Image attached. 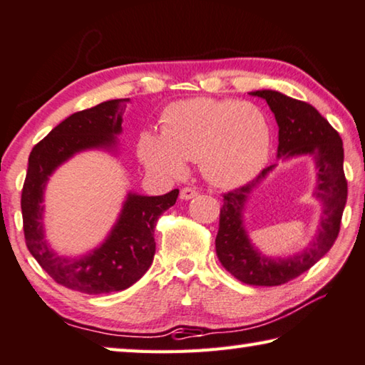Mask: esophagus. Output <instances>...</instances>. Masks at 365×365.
<instances>
[{
    "label": "esophagus",
    "mask_w": 365,
    "mask_h": 365,
    "mask_svg": "<svg viewBox=\"0 0 365 365\" xmlns=\"http://www.w3.org/2000/svg\"><path fill=\"white\" fill-rule=\"evenodd\" d=\"M196 195H197V191H196L195 188L187 187V188H182V190H180V200H183V201L193 200V197H195Z\"/></svg>",
    "instance_id": "esophagus-1"
}]
</instances>
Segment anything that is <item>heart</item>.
<instances>
[{
	"label": "heart",
	"instance_id": "heart-1",
	"mask_svg": "<svg viewBox=\"0 0 365 365\" xmlns=\"http://www.w3.org/2000/svg\"><path fill=\"white\" fill-rule=\"evenodd\" d=\"M270 146V123L257 104L191 98L164 110L160 133L140 135L138 156L150 170L172 178L183 174L185 160H197L207 182L233 188L264 169Z\"/></svg>",
	"mask_w": 365,
	"mask_h": 365
}]
</instances>
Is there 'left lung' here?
<instances>
[{"mask_svg": "<svg viewBox=\"0 0 365 365\" xmlns=\"http://www.w3.org/2000/svg\"><path fill=\"white\" fill-rule=\"evenodd\" d=\"M250 95L262 98L279 125L277 158L288 160L309 156L317 170L314 196L322 205L316 238L306 250L288 257H267L251 243L243 225V211L248 197L275 165H269L255 180L224 195L220 207L215 252L227 272L246 285L277 287L304 274L322 259L335 243L341 224L348 182L343 170V141L325 117L309 103L294 100L275 90H257Z\"/></svg>", "mask_w": 365, "mask_h": 365, "instance_id": "1", "label": "left lung"}]
</instances>
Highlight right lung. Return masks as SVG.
<instances>
[{"instance_id": "right-lung-1", "label": "right lung", "mask_w": 365, "mask_h": 365, "mask_svg": "<svg viewBox=\"0 0 365 365\" xmlns=\"http://www.w3.org/2000/svg\"><path fill=\"white\" fill-rule=\"evenodd\" d=\"M128 98L110 100L67 117L34 146L24 182L21 207L26 243L36 262L51 279L73 292L101 294L132 287L153 262L154 228L159 215L175 205L178 190L163 196L128 193L119 219L108 238L83 256L67 257L54 251L45 238L43 212L45 188L61 164L86 150L117 151L122 113Z\"/></svg>"}]
</instances>
